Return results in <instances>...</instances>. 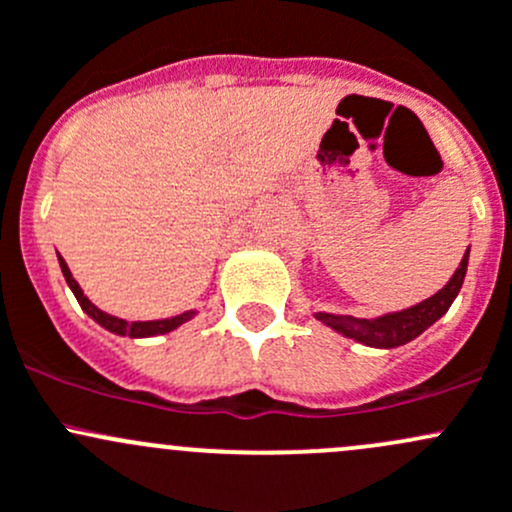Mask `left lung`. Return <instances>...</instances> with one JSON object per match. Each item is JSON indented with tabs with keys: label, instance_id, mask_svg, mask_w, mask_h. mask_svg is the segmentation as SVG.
Masks as SVG:
<instances>
[{
	"label": "left lung",
	"instance_id": "1",
	"mask_svg": "<svg viewBox=\"0 0 512 512\" xmlns=\"http://www.w3.org/2000/svg\"><path fill=\"white\" fill-rule=\"evenodd\" d=\"M468 268V251L461 258V266L456 268L453 278L441 288L439 293L431 295V298L421 300L419 305H412L407 310H399V313L382 315L377 320H360L352 318V315H333V313H318L315 318L320 323H325L328 328L337 330L345 337L362 342V345L370 347H399L404 342L414 340L416 335L424 333L429 325H434L446 310L451 308V303L456 300L458 291L463 286V278H466Z\"/></svg>",
	"mask_w": 512,
	"mask_h": 512
}]
</instances>
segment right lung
Segmentation results:
<instances>
[{
	"label": "right lung",
	"mask_w": 512,
	"mask_h": 512,
	"mask_svg": "<svg viewBox=\"0 0 512 512\" xmlns=\"http://www.w3.org/2000/svg\"><path fill=\"white\" fill-rule=\"evenodd\" d=\"M59 263H61V271H63V278H66V283L71 286L73 295H76L78 305H81L83 310H86L88 315H91L93 320H96L98 325H103L105 330H110V333L115 335H128V337H152V335H165L170 333V330L179 328L182 323H187L189 318L194 315V310H187V313L177 315V318H167V320H147V323H128V320L123 318H115V315H108L103 313V310L96 308V305L91 303V300L86 298L81 291V286L76 283V278L71 276V271H68L66 261L59 256Z\"/></svg>",
	"instance_id": "obj_1"
}]
</instances>
